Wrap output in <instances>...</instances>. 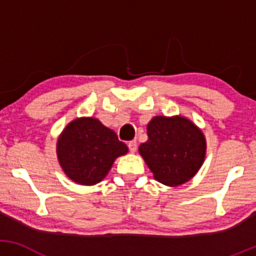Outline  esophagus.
Listing matches in <instances>:
<instances>
[{
    "label": "esophagus",
    "instance_id": "1",
    "mask_svg": "<svg viewBox=\"0 0 256 256\" xmlns=\"http://www.w3.org/2000/svg\"><path fill=\"white\" fill-rule=\"evenodd\" d=\"M128 149H130L131 152H134L137 149V142L136 140H131V142H128Z\"/></svg>",
    "mask_w": 256,
    "mask_h": 256
}]
</instances>
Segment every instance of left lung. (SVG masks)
I'll return each instance as SVG.
<instances>
[{"instance_id": "8db88e82", "label": "left lung", "mask_w": 256, "mask_h": 256, "mask_svg": "<svg viewBox=\"0 0 256 256\" xmlns=\"http://www.w3.org/2000/svg\"><path fill=\"white\" fill-rule=\"evenodd\" d=\"M148 140L138 148L152 177L167 186L189 182L204 165L206 137L198 126L182 116H154L146 125Z\"/></svg>"}]
</instances>
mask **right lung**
<instances>
[{
    "label": "right lung",
    "instance_id": "add662e5",
    "mask_svg": "<svg viewBox=\"0 0 256 256\" xmlns=\"http://www.w3.org/2000/svg\"><path fill=\"white\" fill-rule=\"evenodd\" d=\"M113 130L98 119L82 116L64 128L56 142V155L61 168L71 180L80 185L100 183L116 158L128 154Z\"/></svg>",
    "mask_w": 256,
    "mask_h": 256
}]
</instances>
